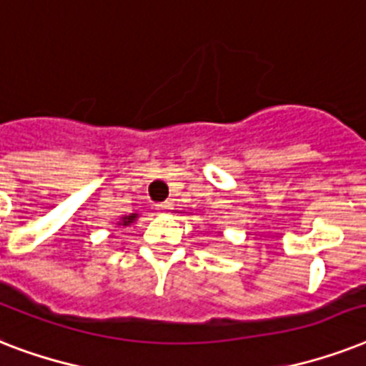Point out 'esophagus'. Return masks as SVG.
<instances>
[{
	"label": "esophagus",
	"instance_id": "obj_1",
	"mask_svg": "<svg viewBox=\"0 0 366 366\" xmlns=\"http://www.w3.org/2000/svg\"><path fill=\"white\" fill-rule=\"evenodd\" d=\"M171 211H172V203H169V201H165V203H159V205H157V212H159V214H169Z\"/></svg>",
	"mask_w": 366,
	"mask_h": 366
}]
</instances>
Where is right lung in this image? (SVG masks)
<instances>
[{
  "label": "right lung",
  "mask_w": 366,
  "mask_h": 366,
  "mask_svg": "<svg viewBox=\"0 0 366 366\" xmlns=\"http://www.w3.org/2000/svg\"><path fill=\"white\" fill-rule=\"evenodd\" d=\"M137 217H138V214H134V212H132V214H129V217H123L122 222H119V226H129V224L137 220Z\"/></svg>",
  "instance_id": "right-lung-1"
}]
</instances>
